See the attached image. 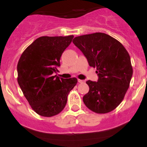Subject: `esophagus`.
Masks as SVG:
<instances>
[{
  "label": "esophagus",
  "instance_id": "1",
  "mask_svg": "<svg viewBox=\"0 0 147 147\" xmlns=\"http://www.w3.org/2000/svg\"><path fill=\"white\" fill-rule=\"evenodd\" d=\"M78 82H79V83L82 84V83H84V82H85V81L82 80V79H78Z\"/></svg>",
  "mask_w": 147,
  "mask_h": 147
}]
</instances>
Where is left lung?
<instances>
[{"label": "left lung", "mask_w": 147, "mask_h": 147, "mask_svg": "<svg viewBox=\"0 0 147 147\" xmlns=\"http://www.w3.org/2000/svg\"><path fill=\"white\" fill-rule=\"evenodd\" d=\"M72 42L99 77L97 82H86L89 92L84 103L96 113L113 111L124 99L133 75L129 52L117 39L102 32L77 36Z\"/></svg>", "instance_id": "left-lung-1"}]
</instances>
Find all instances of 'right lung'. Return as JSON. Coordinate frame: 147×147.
Listing matches in <instances>:
<instances>
[{
    "label": "right lung",
    "mask_w": 147,
    "mask_h": 147,
    "mask_svg": "<svg viewBox=\"0 0 147 147\" xmlns=\"http://www.w3.org/2000/svg\"><path fill=\"white\" fill-rule=\"evenodd\" d=\"M73 35L41 36L22 53L17 64L18 85L32 109L43 117L61 112L70 91L75 86V77L63 79L53 76L58 72L60 59Z\"/></svg>",
    "instance_id": "right-lung-1"
}]
</instances>
